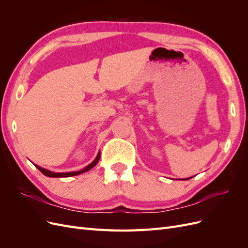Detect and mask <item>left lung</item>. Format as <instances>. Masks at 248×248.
Segmentation results:
<instances>
[{"instance_id":"8db88e82","label":"left lung","mask_w":248,"mask_h":248,"mask_svg":"<svg viewBox=\"0 0 248 248\" xmlns=\"http://www.w3.org/2000/svg\"><path fill=\"white\" fill-rule=\"evenodd\" d=\"M192 177H190V178H186V179H184V180H188V179H191Z\"/></svg>"}]
</instances>
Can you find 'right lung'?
<instances>
[{"label": "right lung", "instance_id": "right-lung-1", "mask_svg": "<svg viewBox=\"0 0 248 248\" xmlns=\"http://www.w3.org/2000/svg\"><path fill=\"white\" fill-rule=\"evenodd\" d=\"M99 158H100V151L98 152V154H97V156H96V158L90 163V164H88V166L86 167V168H84L82 170H78V171H67V172H54V171H50V170H46V169H43V168H41V167H39V166H36L35 164V167L38 169L43 175H46V176H47V177H51V178H64V177H72V176H78V175H80V174H82V172H86V171H88V170H91L92 168H94L97 163H98V161H99Z\"/></svg>", "mask_w": 248, "mask_h": 248}]
</instances>
